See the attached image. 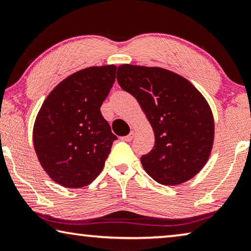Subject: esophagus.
Wrapping results in <instances>:
<instances>
[{"label": "esophagus", "mask_w": 251, "mask_h": 251, "mask_svg": "<svg viewBox=\"0 0 251 251\" xmlns=\"http://www.w3.org/2000/svg\"><path fill=\"white\" fill-rule=\"evenodd\" d=\"M133 138H134V133H133V131H130V133H129L128 135L124 136V137H122V141H124V142H130Z\"/></svg>", "instance_id": "obj_1"}]
</instances>
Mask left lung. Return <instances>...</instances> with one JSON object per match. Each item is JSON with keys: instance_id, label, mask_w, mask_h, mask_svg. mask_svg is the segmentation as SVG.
Masks as SVG:
<instances>
[{"instance_id": "obj_1", "label": "left lung", "mask_w": 251, "mask_h": 251, "mask_svg": "<svg viewBox=\"0 0 251 251\" xmlns=\"http://www.w3.org/2000/svg\"><path fill=\"white\" fill-rule=\"evenodd\" d=\"M117 80L142 106L155 133L154 148L141 157L161 185H179L203 167L214 142L209 105L188 80L160 67L124 64Z\"/></svg>"}]
</instances>
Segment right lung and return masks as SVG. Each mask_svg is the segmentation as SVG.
Instances as JSON below:
<instances>
[{
  "mask_svg": "<svg viewBox=\"0 0 251 251\" xmlns=\"http://www.w3.org/2000/svg\"><path fill=\"white\" fill-rule=\"evenodd\" d=\"M116 78V66H93L62 80L37 114L33 143L42 167L67 188L100 175L117 137L100 113Z\"/></svg>",
  "mask_w": 251,
  "mask_h": 251,
  "instance_id": "add662e5",
  "label": "right lung"
}]
</instances>
